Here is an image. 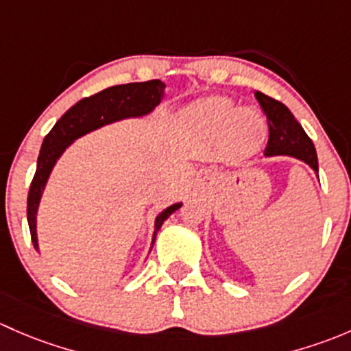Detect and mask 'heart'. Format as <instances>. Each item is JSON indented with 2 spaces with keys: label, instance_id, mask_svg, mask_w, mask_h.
Wrapping results in <instances>:
<instances>
[{
  "label": "heart",
  "instance_id": "heart-1",
  "mask_svg": "<svg viewBox=\"0 0 351 351\" xmlns=\"http://www.w3.org/2000/svg\"><path fill=\"white\" fill-rule=\"evenodd\" d=\"M180 125L202 136L221 133L225 149L237 160L258 152L267 133V121L255 108H238L230 97L204 96L179 113Z\"/></svg>",
  "mask_w": 351,
  "mask_h": 351
}]
</instances>
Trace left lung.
Masks as SVG:
<instances>
[{"label":"left lung","mask_w":351,"mask_h":351,"mask_svg":"<svg viewBox=\"0 0 351 351\" xmlns=\"http://www.w3.org/2000/svg\"><path fill=\"white\" fill-rule=\"evenodd\" d=\"M255 97L258 99L260 106H262L263 113L267 117V121H269L270 138L269 145L265 149V157H279V155H282V157L298 158V160L309 165L314 174H316L317 180H319L316 149H314L313 142L302 130V126L294 118V114L282 103L272 99V97L263 95V93L256 91Z\"/></svg>","instance_id":"1"}]
</instances>
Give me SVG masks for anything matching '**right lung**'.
<instances>
[{
	"mask_svg": "<svg viewBox=\"0 0 351 351\" xmlns=\"http://www.w3.org/2000/svg\"><path fill=\"white\" fill-rule=\"evenodd\" d=\"M164 96L165 84L158 81V79L147 82H130V84L111 86V88L103 89V91H99L95 96L84 97L79 103H75L53 125L49 135L43 138L40 155H38L37 160V172H35V177L30 186V193H28L27 218L32 233V243H34L35 250H40L37 237V215L38 208H40L43 191H45L49 177L52 174L57 160L62 157L64 152L77 138L91 132H96V130L103 128V126L111 125V123L130 120V118L149 117L152 111L155 110V106L160 104ZM180 206H182V202H176V204L162 209L155 216L150 250L155 243L157 231L162 228L165 219L172 213H176Z\"/></svg>",
	"mask_w": 351,
	"mask_h": 351,
	"instance_id": "obj_1",
	"label": "right lung"
}]
</instances>
